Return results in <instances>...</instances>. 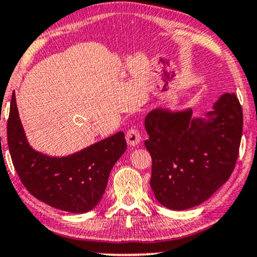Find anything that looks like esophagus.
<instances>
[{"mask_svg":"<svg viewBox=\"0 0 257 257\" xmlns=\"http://www.w3.org/2000/svg\"><path fill=\"white\" fill-rule=\"evenodd\" d=\"M125 140H126V142H128L129 146L135 147L139 145L140 141H141V135H140V132L138 131V129L132 128L126 132Z\"/></svg>","mask_w":257,"mask_h":257,"instance_id":"esophagus-1","label":"esophagus"}]
</instances>
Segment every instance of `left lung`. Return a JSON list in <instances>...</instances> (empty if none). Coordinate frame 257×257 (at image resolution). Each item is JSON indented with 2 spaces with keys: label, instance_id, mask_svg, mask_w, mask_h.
<instances>
[{
  "label": "left lung",
  "instance_id": "8db88e82",
  "mask_svg": "<svg viewBox=\"0 0 257 257\" xmlns=\"http://www.w3.org/2000/svg\"><path fill=\"white\" fill-rule=\"evenodd\" d=\"M190 109H155L146 116L152 156L150 187L157 201L184 210L208 200L230 177L238 157L243 114L236 95H222L208 118Z\"/></svg>",
  "mask_w": 257,
  "mask_h": 257
}]
</instances>
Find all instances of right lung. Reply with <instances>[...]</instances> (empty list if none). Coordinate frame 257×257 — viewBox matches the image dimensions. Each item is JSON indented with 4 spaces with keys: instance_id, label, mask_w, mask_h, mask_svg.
<instances>
[{
    "instance_id": "obj_1",
    "label": "right lung",
    "mask_w": 257,
    "mask_h": 257,
    "mask_svg": "<svg viewBox=\"0 0 257 257\" xmlns=\"http://www.w3.org/2000/svg\"><path fill=\"white\" fill-rule=\"evenodd\" d=\"M10 156L26 189L37 200L69 213H87L100 202L110 170L126 149L123 132L66 157L29 146L13 94L7 124Z\"/></svg>"
}]
</instances>
